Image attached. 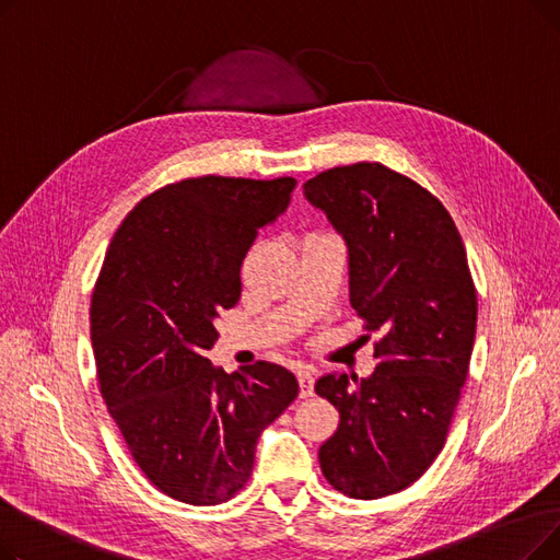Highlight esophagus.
Listing matches in <instances>:
<instances>
[{"instance_id":"obj_1","label":"esophagus","mask_w":560,"mask_h":560,"mask_svg":"<svg viewBox=\"0 0 560 560\" xmlns=\"http://www.w3.org/2000/svg\"><path fill=\"white\" fill-rule=\"evenodd\" d=\"M298 378H300V395L311 397L313 395V370L311 368H300Z\"/></svg>"}]
</instances>
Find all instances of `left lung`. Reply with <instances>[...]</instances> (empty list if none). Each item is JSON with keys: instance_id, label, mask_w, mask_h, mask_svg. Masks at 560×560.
<instances>
[{"instance_id": "left-lung-1", "label": "left lung", "mask_w": 560, "mask_h": 560, "mask_svg": "<svg viewBox=\"0 0 560 560\" xmlns=\"http://www.w3.org/2000/svg\"><path fill=\"white\" fill-rule=\"evenodd\" d=\"M304 197L342 235L349 304L378 334L368 378L325 374L340 413L319 447L327 481L354 499L416 483L445 445L477 334V292L460 233L429 190L381 163L322 172Z\"/></svg>"}]
</instances>
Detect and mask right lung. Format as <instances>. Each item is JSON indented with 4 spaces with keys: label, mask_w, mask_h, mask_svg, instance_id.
<instances>
[{
    "label": "right lung",
    "mask_w": 560,
    "mask_h": 560,
    "mask_svg": "<svg viewBox=\"0 0 560 560\" xmlns=\"http://www.w3.org/2000/svg\"><path fill=\"white\" fill-rule=\"evenodd\" d=\"M298 182L199 176L144 197L108 245L91 302L100 388L138 467L176 502L238 492L262 429L300 384L258 361L226 374L206 351L241 300V265Z\"/></svg>",
    "instance_id": "add662e5"
}]
</instances>
